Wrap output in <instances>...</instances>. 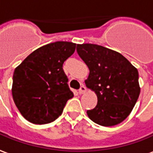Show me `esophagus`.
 <instances>
[{"mask_svg": "<svg viewBox=\"0 0 153 153\" xmlns=\"http://www.w3.org/2000/svg\"><path fill=\"white\" fill-rule=\"evenodd\" d=\"M87 91V88H86V87L84 86V85H82L81 86V87H80V89H79V94H82V93H84L85 91Z\"/></svg>", "mask_w": 153, "mask_h": 153, "instance_id": "34e87169", "label": "esophagus"}]
</instances>
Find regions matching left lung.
<instances>
[{
	"mask_svg": "<svg viewBox=\"0 0 153 153\" xmlns=\"http://www.w3.org/2000/svg\"><path fill=\"white\" fill-rule=\"evenodd\" d=\"M76 51L90 71L86 86L97 97V106L87 116L104 127L121 123L140 94L137 69L119 52L99 45L78 44Z\"/></svg>",
	"mask_w": 153,
	"mask_h": 153,
	"instance_id": "1",
	"label": "left lung"
}]
</instances>
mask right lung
<instances>
[{
  "instance_id": "right-lung-1",
  "label": "right lung",
  "mask_w": 153,
  "mask_h": 153,
  "mask_svg": "<svg viewBox=\"0 0 153 153\" xmlns=\"http://www.w3.org/2000/svg\"><path fill=\"white\" fill-rule=\"evenodd\" d=\"M75 43L56 42L30 53L14 71L12 97L21 114L30 123H51L73 97L64 62L74 53Z\"/></svg>"
}]
</instances>
